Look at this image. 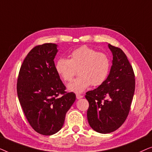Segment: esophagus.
Wrapping results in <instances>:
<instances>
[{
    "instance_id": "34e87169",
    "label": "esophagus",
    "mask_w": 152,
    "mask_h": 152,
    "mask_svg": "<svg viewBox=\"0 0 152 152\" xmlns=\"http://www.w3.org/2000/svg\"><path fill=\"white\" fill-rule=\"evenodd\" d=\"M83 97H84V96H83V95H80V94H77V95H76L77 99H78L82 98Z\"/></svg>"
}]
</instances>
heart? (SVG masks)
<instances>
[{
	"instance_id": "1",
	"label": "heart",
	"mask_w": 152,
	"mask_h": 152,
	"mask_svg": "<svg viewBox=\"0 0 152 152\" xmlns=\"http://www.w3.org/2000/svg\"><path fill=\"white\" fill-rule=\"evenodd\" d=\"M111 61L107 54L84 45L74 50L70 59L60 58L56 63L55 69L64 82H70L77 70L79 77L68 86V91L80 93L91 84L97 86L102 84L109 75Z\"/></svg>"
}]
</instances>
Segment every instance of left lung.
<instances>
[{
    "mask_svg": "<svg viewBox=\"0 0 152 152\" xmlns=\"http://www.w3.org/2000/svg\"><path fill=\"white\" fill-rule=\"evenodd\" d=\"M113 54L112 66L104 82L88 91L87 118L91 127L100 134L117 130L129 113L135 91V75L132 65L120 48L109 44Z\"/></svg>",
    "mask_w": 152,
    "mask_h": 152,
    "instance_id": "8db88e82",
    "label": "left lung"
}]
</instances>
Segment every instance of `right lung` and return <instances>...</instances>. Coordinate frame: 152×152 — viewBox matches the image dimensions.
<instances>
[{
    "mask_svg": "<svg viewBox=\"0 0 152 152\" xmlns=\"http://www.w3.org/2000/svg\"><path fill=\"white\" fill-rule=\"evenodd\" d=\"M57 45L44 43L31 50L23 62L17 80L18 100L31 126L45 136L62 128L66 114L75 101L67 93L55 69ZM61 94V97H58Z\"/></svg>",
    "mask_w": 152,
    "mask_h": 152,
    "instance_id": "add662e5",
    "label": "right lung"
}]
</instances>
